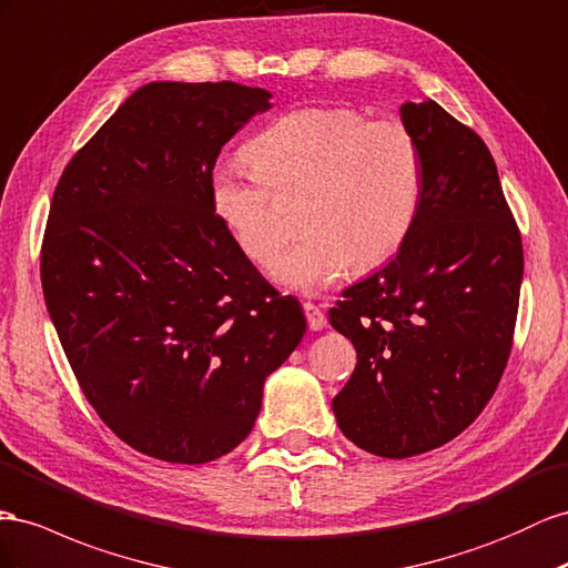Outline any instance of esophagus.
<instances>
[{"label":"esophagus","instance_id":"obj_1","mask_svg":"<svg viewBox=\"0 0 568 568\" xmlns=\"http://www.w3.org/2000/svg\"><path fill=\"white\" fill-rule=\"evenodd\" d=\"M303 313H305V320H308V327H311L313 332H317V329H322V327L327 325L325 311H322L320 305H315V303H311V301H305V303H303Z\"/></svg>","mask_w":568,"mask_h":568}]
</instances>
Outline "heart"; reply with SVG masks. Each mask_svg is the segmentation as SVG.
Returning <instances> with one entry per match:
<instances>
[{"instance_id":"b5f03b06","label":"heart","mask_w":568,"mask_h":568,"mask_svg":"<svg viewBox=\"0 0 568 568\" xmlns=\"http://www.w3.org/2000/svg\"><path fill=\"white\" fill-rule=\"evenodd\" d=\"M253 170L217 166L210 201L239 251L270 267L288 236L284 203L305 201V234L274 280L320 294L354 265H385L404 248L423 201V152L398 119H367L356 106L288 112L248 143Z\"/></svg>"}]
</instances>
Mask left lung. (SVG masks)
<instances>
[{
  "instance_id": "left-lung-1",
  "label": "left lung",
  "mask_w": 568,
  "mask_h": 568,
  "mask_svg": "<svg viewBox=\"0 0 568 568\" xmlns=\"http://www.w3.org/2000/svg\"><path fill=\"white\" fill-rule=\"evenodd\" d=\"M402 121L423 152V201L404 248L348 286L329 322L358 363L332 398L342 433L385 458L447 444L480 416L507 367L524 246L483 138L435 100Z\"/></svg>"
}]
</instances>
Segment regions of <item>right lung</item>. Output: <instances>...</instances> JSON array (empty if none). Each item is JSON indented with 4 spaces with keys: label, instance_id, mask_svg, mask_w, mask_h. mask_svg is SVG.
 Returning <instances> with one entry per match:
<instances>
[{
    "label": "right lung",
    "instance_id": "obj_1",
    "mask_svg": "<svg viewBox=\"0 0 568 568\" xmlns=\"http://www.w3.org/2000/svg\"><path fill=\"white\" fill-rule=\"evenodd\" d=\"M270 98L232 81L148 83L54 189L40 277L59 342L104 425L160 462L239 447L305 334L301 303L255 270L210 201L222 145Z\"/></svg>",
    "mask_w": 568,
    "mask_h": 568
}]
</instances>
